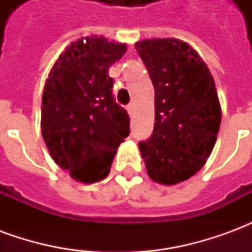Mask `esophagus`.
<instances>
[{
    "mask_svg": "<svg viewBox=\"0 0 252 252\" xmlns=\"http://www.w3.org/2000/svg\"><path fill=\"white\" fill-rule=\"evenodd\" d=\"M133 109H135V105L129 104V105H126V110H128V113H129V116H132V113H133Z\"/></svg>",
    "mask_w": 252,
    "mask_h": 252,
    "instance_id": "1",
    "label": "esophagus"
}]
</instances>
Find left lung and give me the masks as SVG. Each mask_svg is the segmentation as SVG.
I'll use <instances>...</instances> for the list:
<instances>
[{
	"mask_svg": "<svg viewBox=\"0 0 252 252\" xmlns=\"http://www.w3.org/2000/svg\"><path fill=\"white\" fill-rule=\"evenodd\" d=\"M135 48L155 90L153 135L139 150L151 180L175 185L201 170L215 147L221 121L215 81L185 41L147 39Z\"/></svg>",
	"mask_w": 252,
	"mask_h": 252,
	"instance_id": "left-lung-1",
	"label": "left lung"
}]
</instances>
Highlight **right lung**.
<instances>
[{
  "mask_svg": "<svg viewBox=\"0 0 252 252\" xmlns=\"http://www.w3.org/2000/svg\"><path fill=\"white\" fill-rule=\"evenodd\" d=\"M126 46L102 36L81 37L63 51L46 81L41 133L52 159L71 178L108 177L117 147L129 135V116L112 94L110 66Z\"/></svg>",
  "mask_w": 252,
  "mask_h": 252,
  "instance_id": "add662e5",
  "label": "right lung"
}]
</instances>
